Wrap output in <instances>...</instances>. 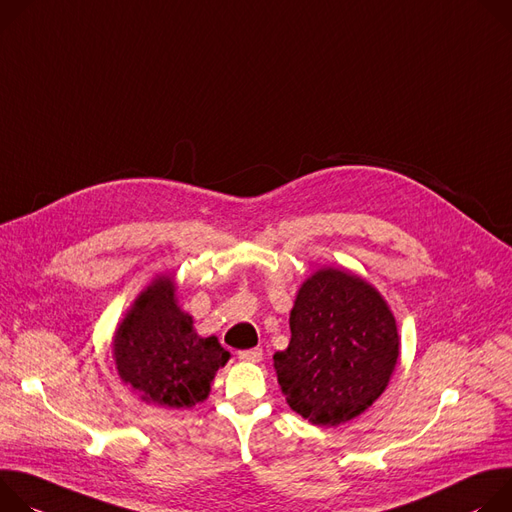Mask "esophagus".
<instances>
[{
    "label": "esophagus",
    "mask_w": 512,
    "mask_h": 512,
    "mask_svg": "<svg viewBox=\"0 0 512 512\" xmlns=\"http://www.w3.org/2000/svg\"><path fill=\"white\" fill-rule=\"evenodd\" d=\"M238 358H240L242 362H260V360H262V348L242 350V352H238Z\"/></svg>",
    "instance_id": "obj_1"
}]
</instances>
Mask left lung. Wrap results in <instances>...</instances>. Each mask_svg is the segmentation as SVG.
<instances>
[{"mask_svg": "<svg viewBox=\"0 0 512 512\" xmlns=\"http://www.w3.org/2000/svg\"><path fill=\"white\" fill-rule=\"evenodd\" d=\"M289 323L291 342L274 354V370L303 419L335 427L384 392L401 342L388 303L370 282L348 270H317L301 285Z\"/></svg>", "mask_w": 512, "mask_h": 512, "instance_id": "left-lung-1", "label": "left lung"}]
</instances>
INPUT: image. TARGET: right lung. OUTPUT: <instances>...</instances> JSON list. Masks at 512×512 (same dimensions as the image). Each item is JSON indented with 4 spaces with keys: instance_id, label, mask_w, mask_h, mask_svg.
I'll return each instance as SVG.
<instances>
[{
    "instance_id": "1",
    "label": "right lung",
    "mask_w": 512,
    "mask_h": 512,
    "mask_svg": "<svg viewBox=\"0 0 512 512\" xmlns=\"http://www.w3.org/2000/svg\"><path fill=\"white\" fill-rule=\"evenodd\" d=\"M113 360L142 401L191 409L207 399L211 380L230 352L215 335H197L193 317L177 305L175 278L162 274L138 295L116 329Z\"/></svg>"
}]
</instances>
